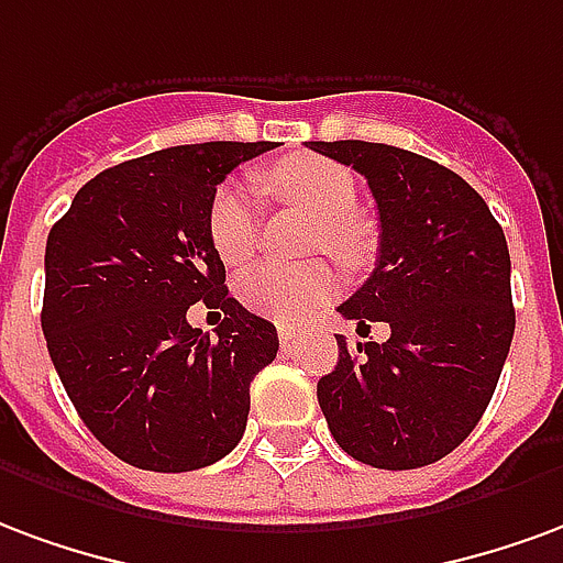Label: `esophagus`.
I'll list each match as a JSON object with an SVG mask.
<instances>
[{"label":"esophagus","instance_id":"1","mask_svg":"<svg viewBox=\"0 0 563 563\" xmlns=\"http://www.w3.org/2000/svg\"><path fill=\"white\" fill-rule=\"evenodd\" d=\"M278 342H282V351H290L294 344H297V330L294 327H278Z\"/></svg>","mask_w":563,"mask_h":563}]
</instances>
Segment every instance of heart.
I'll return each instance as SVG.
<instances>
[{
  "label": "heart",
  "instance_id": "b5f03b06",
  "mask_svg": "<svg viewBox=\"0 0 563 563\" xmlns=\"http://www.w3.org/2000/svg\"><path fill=\"white\" fill-rule=\"evenodd\" d=\"M264 188L285 203L302 207L318 221L314 245L342 261H356L363 252V231L354 221L360 188L342 164L302 155L273 164L264 174ZM212 249L228 266L245 264L261 242V200L249 183L231 179L216 191L207 212ZM339 290V276L330 264H276L266 261L236 278V294L257 314L276 321H306L311 311L330 302Z\"/></svg>",
  "mask_w": 563,
  "mask_h": 563
}]
</instances>
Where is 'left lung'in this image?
I'll use <instances>...</instances> for the list:
<instances>
[{"label": "left lung", "mask_w": 563, "mask_h": 563, "mask_svg": "<svg viewBox=\"0 0 563 563\" xmlns=\"http://www.w3.org/2000/svg\"><path fill=\"white\" fill-rule=\"evenodd\" d=\"M366 176L380 216L375 273L339 311L389 323L318 380L335 444L384 471L432 465L474 432L510 354V252L486 200L444 164L366 141H311Z\"/></svg>", "instance_id": "obj_1"}]
</instances>
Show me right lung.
Returning <instances> with one entry per match:
<instances>
[{"instance_id": "1", "label": "right lung", "mask_w": 563, "mask_h": 563, "mask_svg": "<svg viewBox=\"0 0 563 563\" xmlns=\"http://www.w3.org/2000/svg\"><path fill=\"white\" fill-rule=\"evenodd\" d=\"M266 150L191 143L108 167L47 236V351L86 429L129 465L207 467L245 432L278 332L228 297L207 212L221 179ZM195 301L225 311L216 340L185 321Z\"/></svg>"}]
</instances>
